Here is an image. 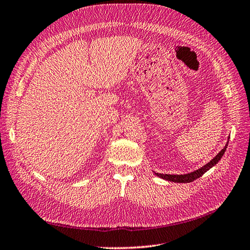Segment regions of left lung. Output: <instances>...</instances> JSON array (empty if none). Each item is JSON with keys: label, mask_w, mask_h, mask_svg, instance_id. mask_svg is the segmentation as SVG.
Listing matches in <instances>:
<instances>
[{"label": "left lung", "mask_w": 250, "mask_h": 250, "mask_svg": "<svg viewBox=\"0 0 250 250\" xmlns=\"http://www.w3.org/2000/svg\"><path fill=\"white\" fill-rule=\"evenodd\" d=\"M229 142L227 143V146L223 147V149H221L219 151V154L217 155L213 160H211L210 162L208 164H206L205 166H203L201 168L197 169V170L193 171L191 173H187V174H163V173H155L156 175L160 176V178H162L166 181L169 182H174V183H191L193 181H195L196 179L200 178L201 175L204 173H206L208 169H211L213 166H215L217 163L219 162L220 159L222 158V156L224 155L225 150H227V146H228Z\"/></svg>", "instance_id": "1"}]
</instances>
